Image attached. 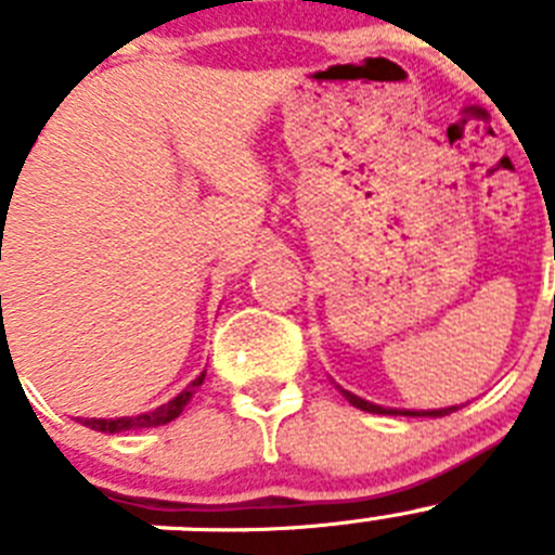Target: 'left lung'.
Here are the masks:
<instances>
[{"instance_id":"1","label":"left lung","mask_w":555,"mask_h":555,"mask_svg":"<svg viewBox=\"0 0 555 555\" xmlns=\"http://www.w3.org/2000/svg\"><path fill=\"white\" fill-rule=\"evenodd\" d=\"M341 395H345V400L350 402V405H356V408H361V411H366V413H388V416H397V413H400V416H449V413L452 411H457V405H452V408H438V411H397V408H380V405H372V402H366V400H361V397H356V395H350V391H345V388H339Z\"/></svg>"}]
</instances>
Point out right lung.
<instances>
[{"label": "right lung", "instance_id": "obj_1", "mask_svg": "<svg viewBox=\"0 0 555 555\" xmlns=\"http://www.w3.org/2000/svg\"><path fill=\"white\" fill-rule=\"evenodd\" d=\"M13 196V194H10ZM2 210V207H0ZM2 219H4V210H2ZM2 301V298H0ZM205 380V372H202L196 380H191L189 386L180 391L175 400H169L167 405L155 408V411L142 413V416H120V418H81V424L90 429H98V433H126V429H147V427H160V424H169L172 418H178L183 413V408L189 405V400L194 397L196 388L202 386Z\"/></svg>", "mask_w": 555, "mask_h": 555}]
</instances>
